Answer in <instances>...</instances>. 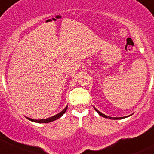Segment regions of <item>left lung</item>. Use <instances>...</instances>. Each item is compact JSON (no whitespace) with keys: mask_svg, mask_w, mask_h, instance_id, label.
<instances>
[{"mask_svg":"<svg viewBox=\"0 0 154 154\" xmlns=\"http://www.w3.org/2000/svg\"><path fill=\"white\" fill-rule=\"evenodd\" d=\"M93 107H94V109H95V110H96L97 113H98V114L100 115V116H101V117H104V118L110 119V120H111V119H113V120H121V119H123V118H126V117H109V116H107V115H105V114H104V113H101V112H100L99 110H97V109L95 108V107H94V106H93ZM129 116H131V115H129Z\"/></svg>","mask_w":154,"mask_h":154,"instance_id":"8db88e82","label":"left lung"}]
</instances>
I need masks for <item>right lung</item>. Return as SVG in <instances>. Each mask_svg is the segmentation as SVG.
Here are the masks:
<instances>
[{"mask_svg": "<svg viewBox=\"0 0 154 154\" xmlns=\"http://www.w3.org/2000/svg\"><path fill=\"white\" fill-rule=\"evenodd\" d=\"M67 109H68V106H66V107H65V109H63V110H62L60 113H57V114L54 115V116H53V117H49V118H47V119H40V120H37V119H32V118H30V117H26V118L28 119V120H29L30 121L34 122V123H50V122L55 121V120H58L59 118H60L62 115H63L64 113L66 112Z\"/></svg>", "mask_w": 154, "mask_h": 154, "instance_id": "obj_1", "label": "right lung"}]
</instances>
